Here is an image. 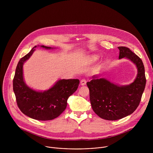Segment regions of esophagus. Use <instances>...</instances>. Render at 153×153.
Listing matches in <instances>:
<instances>
[{
    "instance_id": "esophagus-1",
    "label": "esophagus",
    "mask_w": 153,
    "mask_h": 153,
    "mask_svg": "<svg viewBox=\"0 0 153 153\" xmlns=\"http://www.w3.org/2000/svg\"><path fill=\"white\" fill-rule=\"evenodd\" d=\"M86 83V80L85 79H82L81 80H80V84L82 85H85Z\"/></svg>"
}]
</instances>
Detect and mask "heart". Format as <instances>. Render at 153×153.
<instances>
[{"label":"heart","mask_w":153,"mask_h":153,"mask_svg":"<svg viewBox=\"0 0 153 153\" xmlns=\"http://www.w3.org/2000/svg\"><path fill=\"white\" fill-rule=\"evenodd\" d=\"M94 59H96V57H94Z\"/></svg>","instance_id":"heart-1"}]
</instances>
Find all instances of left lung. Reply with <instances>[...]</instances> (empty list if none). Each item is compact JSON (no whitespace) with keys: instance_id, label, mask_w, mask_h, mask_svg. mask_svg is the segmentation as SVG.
I'll use <instances>...</instances> for the list:
<instances>
[{"instance_id":"left-lung-1","label":"left lung","mask_w":153,"mask_h":153,"mask_svg":"<svg viewBox=\"0 0 153 153\" xmlns=\"http://www.w3.org/2000/svg\"><path fill=\"white\" fill-rule=\"evenodd\" d=\"M119 59L126 57L136 65L137 77L126 86L114 85L96 76L86 83L94 113L102 119L116 120L132 114L138 107L146 85L144 65L141 59L128 47H119Z\"/></svg>"}]
</instances>
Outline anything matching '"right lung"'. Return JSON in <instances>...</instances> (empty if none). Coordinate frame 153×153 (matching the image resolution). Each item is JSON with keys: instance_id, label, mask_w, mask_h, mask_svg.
Instances as JSON below:
<instances>
[{"instance_id": "1", "label": "right lung", "mask_w": 153, "mask_h": 153, "mask_svg": "<svg viewBox=\"0 0 153 153\" xmlns=\"http://www.w3.org/2000/svg\"><path fill=\"white\" fill-rule=\"evenodd\" d=\"M35 47L18 62L13 79V91L17 106L24 114L39 120H53L66 109L68 97L77 90L80 82L79 79L60 80L44 92L29 88L24 81L23 65L32 55ZM41 47L51 48L44 45Z\"/></svg>"}]
</instances>
